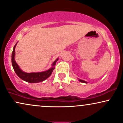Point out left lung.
Masks as SVG:
<instances>
[{"label":"left lung","instance_id":"1","mask_svg":"<svg viewBox=\"0 0 123 123\" xmlns=\"http://www.w3.org/2000/svg\"><path fill=\"white\" fill-rule=\"evenodd\" d=\"M79 81H80V82H82V83H87V82H86V81H84V80H83L79 79Z\"/></svg>","mask_w":123,"mask_h":123}]
</instances>
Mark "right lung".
Returning a JSON list of instances; mask_svg holds the SVG:
<instances>
[{
	"mask_svg": "<svg viewBox=\"0 0 123 123\" xmlns=\"http://www.w3.org/2000/svg\"><path fill=\"white\" fill-rule=\"evenodd\" d=\"M16 44L15 45L14 47H13L12 53V64L13 69H14L15 73L16 74V75L20 78L27 81V82L36 83L44 81L46 79H47L48 77L50 76L53 70L55 69V67L51 68V69H48V70L46 71H44V72H36V73H34H34H25V72H24L23 71L21 70L15 60V47H16ZM57 60L58 59H56V60H55L54 62L52 64L53 66H54L56 64V63Z\"/></svg>",
	"mask_w": 123,
	"mask_h": 123,
	"instance_id": "obj_1",
	"label": "right lung"
}]
</instances>
